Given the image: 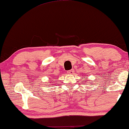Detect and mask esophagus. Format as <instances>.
Returning <instances> with one entry per match:
<instances>
[{
  "label": "esophagus",
  "mask_w": 129,
  "mask_h": 129,
  "mask_svg": "<svg viewBox=\"0 0 129 129\" xmlns=\"http://www.w3.org/2000/svg\"><path fill=\"white\" fill-rule=\"evenodd\" d=\"M74 72H75V70H74L73 69H72V70H70L67 71V73L69 74V75H71V74H73Z\"/></svg>",
  "instance_id": "esophagus-1"
}]
</instances>
